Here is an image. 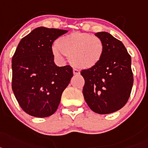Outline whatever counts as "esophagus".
<instances>
[{
  "instance_id": "obj_1",
  "label": "esophagus",
  "mask_w": 148,
  "mask_h": 148,
  "mask_svg": "<svg viewBox=\"0 0 148 148\" xmlns=\"http://www.w3.org/2000/svg\"><path fill=\"white\" fill-rule=\"evenodd\" d=\"M73 73H74V75H79V74H80L79 71L78 70V69H73Z\"/></svg>"
}]
</instances>
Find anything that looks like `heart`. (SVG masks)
I'll use <instances>...</instances> for the list:
<instances>
[{"label": "heart", "mask_w": 148, "mask_h": 148, "mask_svg": "<svg viewBox=\"0 0 148 148\" xmlns=\"http://www.w3.org/2000/svg\"><path fill=\"white\" fill-rule=\"evenodd\" d=\"M104 50V44L97 36L74 32L59 38L53 53L58 59L65 55L75 67L87 69L98 64L103 58Z\"/></svg>", "instance_id": "b5f03b06"}]
</instances>
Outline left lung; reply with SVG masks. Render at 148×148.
Masks as SVG:
<instances>
[{"mask_svg": "<svg viewBox=\"0 0 148 148\" xmlns=\"http://www.w3.org/2000/svg\"><path fill=\"white\" fill-rule=\"evenodd\" d=\"M105 50L98 64L80 72L85 79L83 94L92 111L110 114L128 101L133 84L131 56L121 41L106 32L95 33Z\"/></svg>", "mask_w": 148, "mask_h": 148, "instance_id": "8db88e82", "label": "left lung"}]
</instances>
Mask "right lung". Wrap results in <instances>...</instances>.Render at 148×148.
Segmentation results:
<instances>
[{
    "label": "right lung",
    "instance_id": "obj_1",
    "mask_svg": "<svg viewBox=\"0 0 148 148\" xmlns=\"http://www.w3.org/2000/svg\"><path fill=\"white\" fill-rule=\"evenodd\" d=\"M67 30L37 27L21 40L12 59V88L28 115L45 118L56 111L73 77L70 65H55L52 45Z\"/></svg>",
    "mask_w": 148,
    "mask_h": 148
}]
</instances>
